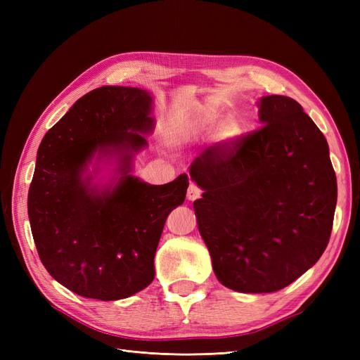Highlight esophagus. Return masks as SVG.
Wrapping results in <instances>:
<instances>
[{
    "mask_svg": "<svg viewBox=\"0 0 360 360\" xmlns=\"http://www.w3.org/2000/svg\"><path fill=\"white\" fill-rule=\"evenodd\" d=\"M201 193H202V191L197 186V184H195V183H191V184H189V188H188L186 197H188V200H189V201H195V200H198V198L201 197Z\"/></svg>",
    "mask_w": 360,
    "mask_h": 360,
    "instance_id": "1",
    "label": "esophagus"
}]
</instances>
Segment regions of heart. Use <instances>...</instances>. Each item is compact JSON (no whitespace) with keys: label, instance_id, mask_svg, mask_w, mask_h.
Returning <instances> with one entry per match:
<instances>
[{"label":"heart","instance_id":"1","mask_svg":"<svg viewBox=\"0 0 360 360\" xmlns=\"http://www.w3.org/2000/svg\"><path fill=\"white\" fill-rule=\"evenodd\" d=\"M222 117L217 106L204 105L172 120V132L179 141H192L213 130V143L221 148L236 144L242 134L240 124L234 117Z\"/></svg>","mask_w":360,"mask_h":360}]
</instances>
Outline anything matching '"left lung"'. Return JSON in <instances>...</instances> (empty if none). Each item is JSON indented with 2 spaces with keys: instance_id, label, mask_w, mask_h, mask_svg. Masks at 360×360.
Returning a JSON list of instances; mask_svg holds the SVG:
<instances>
[{
  "instance_id": "left-lung-1",
  "label": "left lung",
  "mask_w": 360,
  "mask_h": 360,
  "mask_svg": "<svg viewBox=\"0 0 360 360\" xmlns=\"http://www.w3.org/2000/svg\"><path fill=\"white\" fill-rule=\"evenodd\" d=\"M261 129L193 160L191 179L198 230L222 285L274 292L323 255L333 225L336 176L329 146L303 108L287 96H263Z\"/></svg>"
}]
</instances>
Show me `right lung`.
<instances>
[{
    "label": "right lung",
    "mask_w": 360,
    "mask_h": 360,
    "mask_svg": "<svg viewBox=\"0 0 360 360\" xmlns=\"http://www.w3.org/2000/svg\"><path fill=\"white\" fill-rule=\"evenodd\" d=\"M151 112L148 91L105 85L76 101L39 146L31 233L49 275L82 297L120 300L148 287L163 225L186 198V174L167 184L130 174L155 129Z\"/></svg>",
    "instance_id": "add662e5"
}]
</instances>
